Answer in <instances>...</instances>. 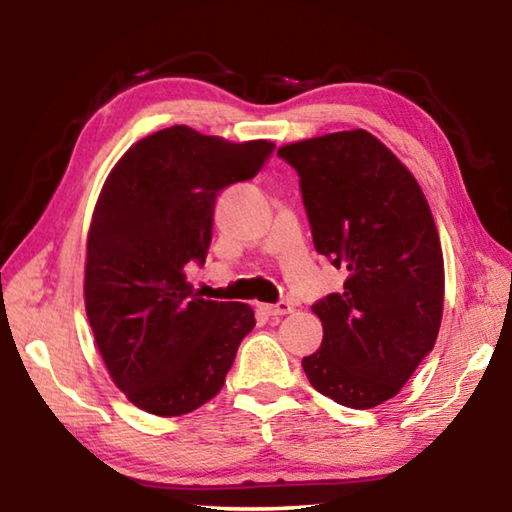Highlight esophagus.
Listing matches in <instances>:
<instances>
[{
    "label": "esophagus",
    "mask_w": 512,
    "mask_h": 512,
    "mask_svg": "<svg viewBox=\"0 0 512 512\" xmlns=\"http://www.w3.org/2000/svg\"><path fill=\"white\" fill-rule=\"evenodd\" d=\"M262 309H264L266 316H275V318L287 316V314H291V311H293V307L289 305V302H284V300L275 302V305H262Z\"/></svg>",
    "instance_id": "obj_1"
}]
</instances>
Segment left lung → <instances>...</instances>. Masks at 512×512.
<instances>
[{
	"instance_id": "1",
	"label": "left lung",
	"mask_w": 512,
	"mask_h": 512,
	"mask_svg": "<svg viewBox=\"0 0 512 512\" xmlns=\"http://www.w3.org/2000/svg\"><path fill=\"white\" fill-rule=\"evenodd\" d=\"M277 155L298 171L318 255L348 271L341 293L311 305L323 343L302 368L318 393L372 409L400 393L440 329L445 266L429 203L366 131L287 144Z\"/></svg>"
}]
</instances>
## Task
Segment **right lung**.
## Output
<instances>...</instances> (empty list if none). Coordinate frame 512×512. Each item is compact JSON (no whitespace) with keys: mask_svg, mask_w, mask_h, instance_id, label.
<instances>
[{"mask_svg":"<svg viewBox=\"0 0 512 512\" xmlns=\"http://www.w3.org/2000/svg\"><path fill=\"white\" fill-rule=\"evenodd\" d=\"M273 151L266 140L232 144L171 126L131 146L103 185L85 311L112 381L137 409L183 415L225 384L255 314L198 298L185 266L205 264L219 194L253 178Z\"/></svg>","mask_w":512,"mask_h":512,"instance_id":"add662e5","label":"right lung"}]
</instances>
